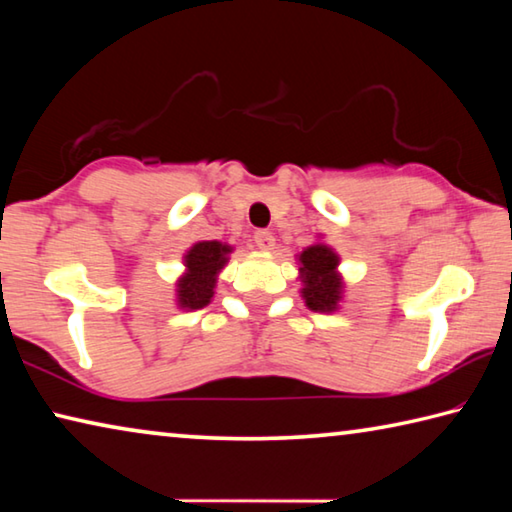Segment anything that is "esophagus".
<instances>
[{"label": "esophagus", "mask_w": 512, "mask_h": 512, "mask_svg": "<svg viewBox=\"0 0 512 512\" xmlns=\"http://www.w3.org/2000/svg\"><path fill=\"white\" fill-rule=\"evenodd\" d=\"M253 239H255L257 248H262V250H273V246H275V237L268 230H257Z\"/></svg>", "instance_id": "34e87169"}]
</instances>
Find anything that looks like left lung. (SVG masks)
I'll use <instances>...</instances> for the list:
<instances>
[{
	"instance_id": "left-lung-1",
	"label": "left lung",
	"mask_w": 512,
	"mask_h": 512,
	"mask_svg": "<svg viewBox=\"0 0 512 512\" xmlns=\"http://www.w3.org/2000/svg\"><path fill=\"white\" fill-rule=\"evenodd\" d=\"M300 262V282L302 298L311 311H329L339 309L343 298V280L336 268H339V255L334 248L325 244H314L302 250L298 255Z\"/></svg>"
}]
</instances>
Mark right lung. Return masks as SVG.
I'll use <instances>...</instances> for the list:
<instances>
[{
	"label": "right lung",
	"instance_id": "right-lung-1",
	"mask_svg": "<svg viewBox=\"0 0 512 512\" xmlns=\"http://www.w3.org/2000/svg\"><path fill=\"white\" fill-rule=\"evenodd\" d=\"M232 246L221 241H198L185 255V273L176 284V302L180 309H203L214 298L216 277L228 264Z\"/></svg>",
	"mask_w": 512,
	"mask_h": 512
}]
</instances>
